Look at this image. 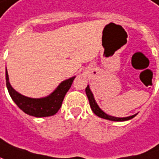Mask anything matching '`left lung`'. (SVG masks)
<instances>
[{"label":"left lung","instance_id":"1","mask_svg":"<svg viewBox=\"0 0 159 159\" xmlns=\"http://www.w3.org/2000/svg\"><path fill=\"white\" fill-rule=\"evenodd\" d=\"M85 93H86V95L88 97L89 103H90V106H91L92 111H93V113L95 115H97L100 118H102V119H105V120H112V121H124V120H129L134 118L137 115V114H134L132 116L125 117V118H118V117H113L111 116V115H108L101 108L99 107L98 104L96 103V102L94 100V97H93V94L92 91L90 90L89 85H87V87L85 88Z\"/></svg>","mask_w":159,"mask_h":159}]
</instances>
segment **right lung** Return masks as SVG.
<instances>
[{
    "label": "right lung",
    "mask_w": 159,
    "mask_h": 159,
    "mask_svg": "<svg viewBox=\"0 0 159 159\" xmlns=\"http://www.w3.org/2000/svg\"><path fill=\"white\" fill-rule=\"evenodd\" d=\"M75 78V76L63 81L51 94L47 97L30 98L19 93L11 87L9 82L8 72L6 69V85L11 99L17 104V106L21 111H23L25 113L38 118L52 116L58 111L62 105L63 100L65 98V95L70 89Z\"/></svg>",
    "instance_id": "1"
}]
</instances>
